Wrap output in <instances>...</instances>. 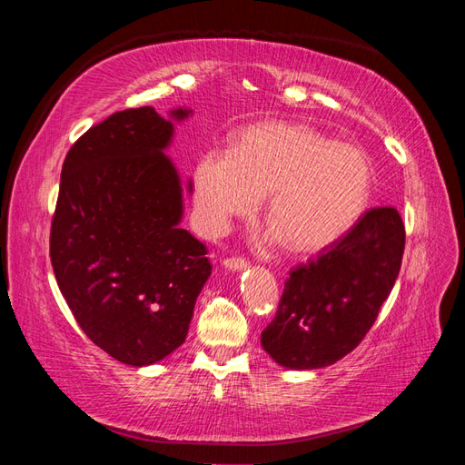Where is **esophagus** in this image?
<instances>
[{
	"label": "esophagus",
	"mask_w": 465,
	"mask_h": 465,
	"mask_svg": "<svg viewBox=\"0 0 465 465\" xmlns=\"http://www.w3.org/2000/svg\"><path fill=\"white\" fill-rule=\"evenodd\" d=\"M223 265L227 267V270H231V272H242V270H246L248 262H246L244 258H236V256H232V258L223 260Z\"/></svg>",
	"instance_id": "obj_1"
}]
</instances>
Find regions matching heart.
I'll return each instance as SVG.
<instances>
[{
    "label": "heart",
    "mask_w": 465,
    "mask_h": 465,
    "mask_svg": "<svg viewBox=\"0 0 465 465\" xmlns=\"http://www.w3.org/2000/svg\"><path fill=\"white\" fill-rule=\"evenodd\" d=\"M371 190L367 153L294 122L252 125L236 135L229 154L205 153L193 171V205L205 231H227L267 195L272 236L292 252L340 241L364 213Z\"/></svg>",
    "instance_id": "obj_1"
}]
</instances>
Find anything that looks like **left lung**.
Instances as JSON below:
<instances>
[{"mask_svg": "<svg viewBox=\"0 0 465 465\" xmlns=\"http://www.w3.org/2000/svg\"><path fill=\"white\" fill-rule=\"evenodd\" d=\"M405 248L396 207L369 209L340 241L291 272L262 347L292 371L330 367L351 353L378 318Z\"/></svg>", "mask_w": 465, "mask_h": 465, "instance_id": "8db88e82", "label": "left lung"}]
</instances>
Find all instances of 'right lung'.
Listing matches in <instances>:
<instances>
[{
    "label": "right lung",
    "instance_id": "right-lung-1",
    "mask_svg": "<svg viewBox=\"0 0 465 465\" xmlns=\"http://www.w3.org/2000/svg\"><path fill=\"white\" fill-rule=\"evenodd\" d=\"M192 114L171 110L176 122ZM173 120L153 106L116 112L69 149L50 231V258L89 340L132 367L184 343L211 263L180 227L184 202L164 149ZM192 192V182H188Z\"/></svg>",
    "mask_w": 465,
    "mask_h": 465
}]
</instances>
